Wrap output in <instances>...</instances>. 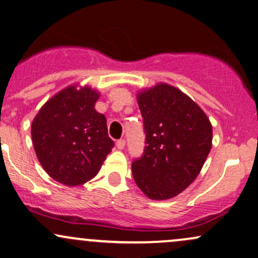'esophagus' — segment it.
Here are the masks:
<instances>
[{
    "label": "esophagus",
    "instance_id": "obj_1",
    "mask_svg": "<svg viewBox=\"0 0 258 258\" xmlns=\"http://www.w3.org/2000/svg\"><path fill=\"white\" fill-rule=\"evenodd\" d=\"M116 146L118 150H123L124 146H125V140H123V139H120V140H118L116 142Z\"/></svg>",
    "mask_w": 258,
    "mask_h": 258
}]
</instances>
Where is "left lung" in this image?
Returning a JSON list of instances; mask_svg holds the SVG:
<instances>
[{"instance_id":"8db88e82","label":"left lung","mask_w":258,"mask_h":258,"mask_svg":"<svg viewBox=\"0 0 258 258\" xmlns=\"http://www.w3.org/2000/svg\"><path fill=\"white\" fill-rule=\"evenodd\" d=\"M146 147L132 164L138 187L153 201L176 197L201 172L213 146V126L205 112L168 83L139 92Z\"/></svg>"}]
</instances>
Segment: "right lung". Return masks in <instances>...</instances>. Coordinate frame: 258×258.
<instances>
[{
    "instance_id": "obj_1",
    "label": "right lung",
    "mask_w": 258,
    "mask_h": 258,
    "mask_svg": "<svg viewBox=\"0 0 258 258\" xmlns=\"http://www.w3.org/2000/svg\"><path fill=\"white\" fill-rule=\"evenodd\" d=\"M98 90L72 84L42 106L31 124L36 156L51 178L80 186L96 176L113 141L106 117L95 110Z\"/></svg>"
}]
</instances>
